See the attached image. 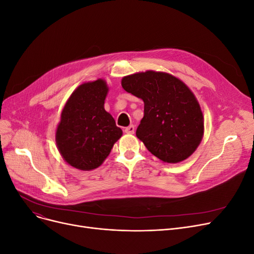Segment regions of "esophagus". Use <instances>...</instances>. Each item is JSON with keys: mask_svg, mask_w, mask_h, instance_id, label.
<instances>
[{"mask_svg": "<svg viewBox=\"0 0 254 254\" xmlns=\"http://www.w3.org/2000/svg\"><path fill=\"white\" fill-rule=\"evenodd\" d=\"M124 131L126 132L127 134H132V133H134V131H135V127H134V125H130V126L126 127Z\"/></svg>", "mask_w": 254, "mask_h": 254, "instance_id": "obj_1", "label": "esophagus"}]
</instances>
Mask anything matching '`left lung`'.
Segmentation results:
<instances>
[{"label": "left lung", "instance_id": "8db88e82", "mask_svg": "<svg viewBox=\"0 0 254 254\" xmlns=\"http://www.w3.org/2000/svg\"><path fill=\"white\" fill-rule=\"evenodd\" d=\"M122 87L144 103L136 136L154 156L178 163L193 154L203 135V117L182 80L149 70L123 77Z\"/></svg>", "mask_w": 254, "mask_h": 254}]
</instances>
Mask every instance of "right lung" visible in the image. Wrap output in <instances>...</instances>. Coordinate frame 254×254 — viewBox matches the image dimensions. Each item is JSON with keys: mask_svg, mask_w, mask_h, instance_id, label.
I'll list each match as a JSON object with an SVG mask.
<instances>
[{"mask_svg": "<svg viewBox=\"0 0 254 254\" xmlns=\"http://www.w3.org/2000/svg\"><path fill=\"white\" fill-rule=\"evenodd\" d=\"M107 92L103 79L84 82L71 94L62 111L56 142L64 160L77 170L100 166L123 134L104 110Z\"/></svg>", "mask_w": 254, "mask_h": 254, "instance_id": "1", "label": "right lung"}]
</instances>
